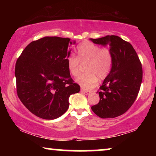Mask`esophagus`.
<instances>
[{"mask_svg":"<svg viewBox=\"0 0 156 156\" xmlns=\"http://www.w3.org/2000/svg\"><path fill=\"white\" fill-rule=\"evenodd\" d=\"M81 91H82V93H84V94H86V95H89V94H91L90 91H87L84 89H81Z\"/></svg>","mask_w":156,"mask_h":156,"instance_id":"1","label":"esophagus"}]
</instances>
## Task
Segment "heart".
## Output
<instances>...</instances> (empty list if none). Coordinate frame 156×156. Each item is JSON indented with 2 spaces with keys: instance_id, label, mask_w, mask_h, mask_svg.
I'll return each mask as SVG.
<instances>
[{
  "instance_id": "heart-1",
  "label": "heart",
  "mask_w": 156,
  "mask_h": 156,
  "mask_svg": "<svg viewBox=\"0 0 156 156\" xmlns=\"http://www.w3.org/2000/svg\"><path fill=\"white\" fill-rule=\"evenodd\" d=\"M87 64V73L79 76L76 82L83 89H91L97 85L98 78L104 80L112 70L113 55L110 49L100 48L99 46L89 41L82 42L77 46V57L70 55L67 57V68L73 76L80 74L81 63Z\"/></svg>"
}]
</instances>
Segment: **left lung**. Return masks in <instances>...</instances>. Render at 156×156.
<instances>
[{"instance_id":"1","label":"left lung","mask_w":156,"mask_h":156,"mask_svg":"<svg viewBox=\"0 0 156 156\" xmlns=\"http://www.w3.org/2000/svg\"><path fill=\"white\" fill-rule=\"evenodd\" d=\"M90 40L108 45L113 55L112 70L98 91L99 102L91 109L100 118H115L126 112L137 97L143 79L141 63L133 46L119 36Z\"/></svg>"}]
</instances>
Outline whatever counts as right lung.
I'll list each match as a JSON object with an SVG mask.
<instances>
[{"label": "right lung", "instance_id": "add662e5", "mask_svg": "<svg viewBox=\"0 0 156 156\" xmlns=\"http://www.w3.org/2000/svg\"><path fill=\"white\" fill-rule=\"evenodd\" d=\"M69 38L44 37L30 42L17 59V94L31 113L52 120L67 112L70 95L78 93L67 68Z\"/></svg>", "mask_w": 156, "mask_h": 156}]
</instances>
